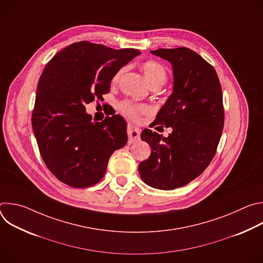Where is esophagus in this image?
I'll return each mask as SVG.
<instances>
[{"instance_id": "1", "label": "esophagus", "mask_w": 263, "mask_h": 263, "mask_svg": "<svg viewBox=\"0 0 263 263\" xmlns=\"http://www.w3.org/2000/svg\"><path fill=\"white\" fill-rule=\"evenodd\" d=\"M127 133H128V137H129V142L132 143V142H135L139 139L140 129L129 125L128 128H127Z\"/></svg>"}]
</instances>
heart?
Instances as JSON below:
<instances>
[{
	"mask_svg": "<svg viewBox=\"0 0 263 263\" xmlns=\"http://www.w3.org/2000/svg\"><path fill=\"white\" fill-rule=\"evenodd\" d=\"M141 68H142V71L144 73V77H145L146 81L151 86L154 84L162 85L165 83L166 78H167V72H166L165 67L160 62H157L154 60H148V61H145L142 63ZM124 69L125 68L119 69L114 76L112 81L117 83L120 80ZM120 110L122 114L125 115L126 117L130 118L131 120L137 121L141 115L146 114V112L148 111V107L143 104H136V103H133L130 101H124L120 104Z\"/></svg>",
	"mask_w": 263,
	"mask_h": 263,
	"instance_id": "1",
	"label": "heart"
}]
</instances>
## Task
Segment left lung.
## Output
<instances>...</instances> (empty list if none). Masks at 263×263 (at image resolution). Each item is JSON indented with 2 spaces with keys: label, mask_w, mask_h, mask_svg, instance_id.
Masks as SVG:
<instances>
[{
  "label": "left lung",
  "mask_w": 263,
  "mask_h": 263,
  "mask_svg": "<svg viewBox=\"0 0 263 263\" xmlns=\"http://www.w3.org/2000/svg\"><path fill=\"white\" fill-rule=\"evenodd\" d=\"M151 53L173 66V92L153 123L173 132L163 137L149 129L142 131L140 137L152 152L138 172L148 186L172 191L199 177L214 157L223 128L221 86L213 66L191 49Z\"/></svg>",
  "instance_id": "1"
}]
</instances>
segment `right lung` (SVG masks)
Returning <instances> with one entry per match:
<instances>
[{
	"label": "right lung",
	"instance_id": "add662e5",
	"mask_svg": "<svg viewBox=\"0 0 263 263\" xmlns=\"http://www.w3.org/2000/svg\"><path fill=\"white\" fill-rule=\"evenodd\" d=\"M140 52L79 42L46 65L32 114L41 155L52 174L76 189L97 184L110 156L126 145L127 123L119 116L92 122L85 105L108 93L116 72Z\"/></svg>",
	"mask_w": 263,
	"mask_h": 263
}]
</instances>
